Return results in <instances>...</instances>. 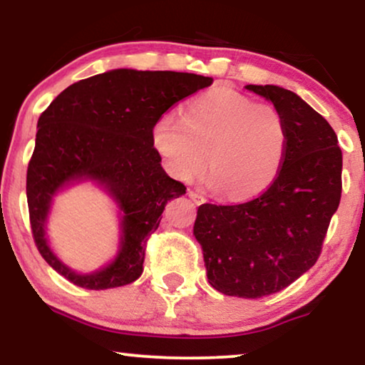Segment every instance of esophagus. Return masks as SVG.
Instances as JSON below:
<instances>
[{
    "mask_svg": "<svg viewBox=\"0 0 365 365\" xmlns=\"http://www.w3.org/2000/svg\"><path fill=\"white\" fill-rule=\"evenodd\" d=\"M187 194H189V197H191L192 201L196 202V204H202V202H206V197H204L201 192H197V191H192V189H189Z\"/></svg>",
    "mask_w": 365,
    "mask_h": 365,
    "instance_id": "1",
    "label": "esophagus"
}]
</instances>
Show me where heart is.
<instances>
[{
  "mask_svg": "<svg viewBox=\"0 0 365 365\" xmlns=\"http://www.w3.org/2000/svg\"><path fill=\"white\" fill-rule=\"evenodd\" d=\"M153 143L174 178L189 181L206 166L221 196L241 201L272 184L287 153L282 113L271 103L216 88L191 101L182 118L154 124Z\"/></svg>",
  "mask_w": 365,
  "mask_h": 365,
  "instance_id": "heart-1",
  "label": "heart"
}]
</instances>
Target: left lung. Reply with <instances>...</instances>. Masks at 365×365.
<instances>
[{"instance_id": "obj_1", "label": "left lung", "mask_w": 365, "mask_h": 365, "mask_svg": "<svg viewBox=\"0 0 365 365\" xmlns=\"http://www.w3.org/2000/svg\"><path fill=\"white\" fill-rule=\"evenodd\" d=\"M272 101L287 124L282 168L271 186L239 204H201L194 236L209 284L226 296L257 299L307 272L342 192V151L321 114L289 89L247 84Z\"/></svg>"}]
</instances>
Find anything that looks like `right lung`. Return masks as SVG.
I'll list each match as a JSON object with an SVG mask.
<instances>
[{"label": "right lung", "instance_id": "add662e5", "mask_svg": "<svg viewBox=\"0 0 365 365\" xmlns=\"http://www.w3.org/2000/svg\"><path fill=\"white\" fill-rule=\"evenodd\" d=\"M211 84L212 78L192 73L114 69L71 84L44 109L28 164L26 197L34 244L54 271L93 291L126 286L141 276L148 241L164 207L186 192L161 168L154 124L174 104ZM74 178L103 183L125 214L118 257L86 277L59 263L43 237L51 197Z\"/></svg>", "mask_w": 365, "mask_h": 365}]
</instances>
